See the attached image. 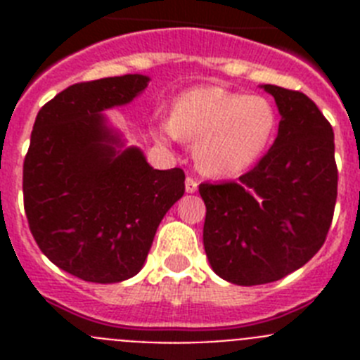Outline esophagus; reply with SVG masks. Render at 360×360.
Wrapping results in <instances>:
<instances>
[{
  "label": "esophagus",
  "instance_id": "34e87169",
  "mask_svg": "<svg viewBox=\"0 0 360 360\" xmlns=\"http://www.w3.org/2000/svg\"><path fill=\"white\" fill-rule=\"evenodd\" d=\"M196 189H198V184H196L195 178L187 176L186 180V191L189 193V195H193V193H196Z\"/></svg>",
  "mask_w": 360,
  "mask_h": 360
}]
</instances>
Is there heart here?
I'll list each match as a JSON object with an SVG mask.
<instances>
[{
	"label": "heart",
	"instance_id": "heart-1",
	"mask_svg": "<svg viewBox=\"0 0 360 360\" xmlns=\"http://www.w3.org/2000/svg\"><path fill=\"white\" fill-rule=\"evenodd\" d=\"M278 129L274 104L219 86H200L174 101L171 119L162 120L158 139L195 142V162L203 174L232 178L250 169Z\"/></svg>",
	"mask_w": 360,
	"mask_h": 360
}]
</instances>
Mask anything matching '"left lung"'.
Listing matches in <instances>:
<instances>
[{"label":"left lung","instance_id":"1","mask_svg":"<svg viewBox=\"0 0 360 360\" xmlns=\"http://www.w3.org/2000/svg\"><path fill=\"white\" fill-rule=\"evenodd\" d=\"M274 97V144L238 182L202 184L203 247L212 270L241 287L278 281L323 247L337 198L333 129L301 91L262 84Z\"/></svg>","mask_w":360,"mask_h":360}]
</instances>
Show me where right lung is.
<instances>
[{
  "label": "right lung",
  "instance_id": "obj_1",
  "mask_svg": "<svg viewBox=\"0 0 360 360\" xmlns=\"http://www.w3.org/2000/svg\"><path fill=\"white\" fill-rule=\"evenodd\" d=\"M141 73L79 82L36 117L23 165L28 225L53 265L91 283H120L144 266L165 212L184 196L180 167L153 169L104 113L133 103Z\"/></svg>",
  "mask_w": 360,
  "mask_h": 360
}]
</instances>
